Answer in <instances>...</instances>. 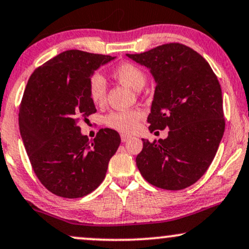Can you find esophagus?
Masks as SVG:
<instances>
[{"instance_id": "34e87169", "label": "esophagus", "mask_w": 249, "mask_h": 249, "mask_svg": "<svg viewBox=\"0 0 249 249\" xmlns=\"http://www.w3.org/2000/svg\"><path fill=\"white\" fill-rule=\"evenodd\" d=\"M129 140H130V137L127 136V135H121V141L124 143H125V142H127V141H129Z\"/></svg>"}]
</instances>
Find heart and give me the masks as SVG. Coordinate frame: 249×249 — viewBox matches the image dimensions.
Instances as JSON below:
<instances>
[{
	"label": "heart",
	"instance_id": "heart-1",
	"mask_svg": "<svg viewBox=\"0 0 249 249\" xmlns=\"http://www.w3.org/2000/svg\"><path fill=\"white\" fill-rule=\"evenodd\" d=\"M113 77L133 90H141L146 83V73L142 68L130 62H124L115 67L112 71ZM89 98L94 105L104 104L106 98L105 79L98 73L92 75L88 83ZM143 112L140 109L116 110L105 118V124L110 129L122 134H133L139 129Z\"/></svg>",
	"mask_w": 249,
	"mask_h": 249
}]
</instances>
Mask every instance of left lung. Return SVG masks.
Returning a JSON list of instances; mask_svg holds the SVG:
<instances>
[{
	"instance_id": "1",
	"label": "left lung",
	"mask_w": 249,
	"mask_h": 249,
	"mask_svg": "<svg viewBox=\"0 0 249 249\" xmlns=\"http://www.w3.org/2000/svg\"><path fill=\"white\" fill-rule=\"evenodd\" d=\"M127 56L151 69L157 83L150 131L170 128L167 139L142 140L137 167L158 188L185 189L207 172L225 130L218 78L201 54L179 42Z\"/></svg>"
}]
</instances>
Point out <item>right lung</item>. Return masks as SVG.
<instances>
[{"label": "right lung", "instance_id": "right-lung-1", "mask_svg": "<svg viewBox=\"0 0 249 249\" xmlns=\"http://www.w3.org/2000/svg\"><path fill=\"white\" fill-rule=\"evenodd\" d=\"M113 59L66 51L38 67L26 84L18 114L21 139L36 178L61 197L93 192L121 143L118 131L105 128L89 140L78 125L97 112L89 98V79Z\"/></svg>", "mask_w": 249, "mask_h": 249}]
</instances>
